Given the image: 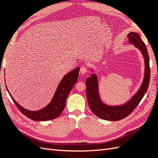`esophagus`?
<instances>
[{
  "label": "esophagus",
  "mask_w": 158,
  "mask_h": 158,
  "mask_svg": "<svg viewBox=\"0 0 158 158\" xmlns=\"http://www.w3.org/2000/svg\"><path fill=\"white\" fill-rule=\"evenodd\" d=\"M88 66L83 64L81 66L80 68V73L81 74H85L86 73H88Z\"/></svg>",
  "instance_id": "esophagus-1"
}]
</instances>
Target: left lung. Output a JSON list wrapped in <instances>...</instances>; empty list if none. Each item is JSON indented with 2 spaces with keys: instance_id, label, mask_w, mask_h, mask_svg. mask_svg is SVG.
<instances>
[{
  "instance_id": "left-lung-1",
  "label": "left lung",
  "mask_w": 158,
  "mask_h": 158,
  "mask_svg": "<svg viewBox=\"0 0 158 158\" xmlns=\"http://www.w3.org/2000/svg\"><path fill=\"white\" fill-rule=\"evenodd\" d=\"M127 37L129 39V42L139 49L145 58V70L143 84L138 92L125 105L111 106L105 105L100 99L98 90V79L96 75H91V77H88L86 79V94L88 105L92 113L100 119L109 121H118L125 118L130 115V113H132L139 105L148 89L151 72L149 58L147 47L145 43L140 39L138 33L130 32Z\"/></svg>"
}]
</instances>
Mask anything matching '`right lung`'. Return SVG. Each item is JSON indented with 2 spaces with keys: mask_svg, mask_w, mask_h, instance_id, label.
<instances>
[{
  "mask_svg": "<svg viewBox=\"0 0 158 158\" xmlns=\"http://www.w3.org/2000/svg\"><path fill=\"white\" fill-rule=\"evenodd\" d=\"M79 70V67H77L75 70L66 74L62 79L61 82L60 83L51 102L45 108L37 110V111H31V110L23 109L13 99L9 92L8 89L6 88V89L18 109L22 114L28 118L35 121H48L54 119L59 117L64 109L67 96L78 80Z\"/></svg>",
  "mask_w": 158,
  "mask_h": 158,
  "instance_id": "1",
  "label": "right lung"
}]
</instances>
